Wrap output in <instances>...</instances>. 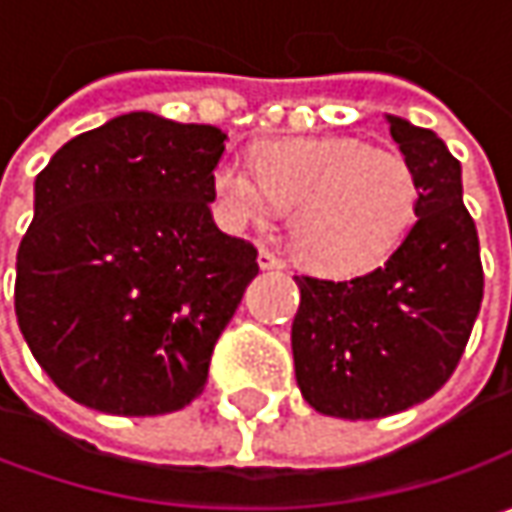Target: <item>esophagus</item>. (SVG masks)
Instances as JSON below:
<instances>
[{
  "label": "esophagus",
  "instance_id": "obj_1",
  "mask_svg": "<svg viewBox=\"0 0 512 512\" xmlns=\"http://www.w3.org/2000/svg\"><path fill=\"white\" fill-rule=\"evenodd\" d=\"M259 267H262V270H276V267H282V259H279L273 250L262 247V250H259Z\"/></svg>",
  "mask_w": 512,
  "mask_h": 512
}]
</instances>
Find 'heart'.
I'll use <instances>...</instances> for the list:
<instances>
[{
    "label": "heart",
    "instance_id": "heart-1",
    "mask_svg": "<svg viewBox=\"0 0 512 512\" xmlns=\"http://www.w3.org/2000/svg\"><path fill=\"white\" fill-rule=\"evenodd\" d=\"M213 205L233 230L273 225L290 213V239L307 267L359 276L384 265L419 219L422 185L410 159L362 139L270 142L256 170L222 159Z\"/></svg>",
    "mask_w": 512,
    "mask_h": 512
}]
</instances>
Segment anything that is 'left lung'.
I'll use <instances>...</instances> for the list:
<instances>
[{
  "label": "left lung",
  "mask_w": 512,
  "mask_h": 512,
  "mask_svg": "<svg viewBox=\"0 0 512 512\" xmlns=\"http://www.w3.org/2000/svg\"><path fill=\"white\" fill-rule=\"evenodd\" d=\"M422 185L419 219L382 267L336 282L296 276V382L336 419H384L430 399L459 367L484 296L462 165L442 139L390 116Z\"/></svg>",
  "instance_id": "8db88e82"
}]
</instances>
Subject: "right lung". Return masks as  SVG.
Returning <instances> with one entry per match:
<instances>
[{"instance_id":"right-lung-1","label":"right lung","mask_w":512,"mask_h":512,"mask_svg":"<svg viewBox=\"0 0 512 512\" xmlns=\"http://www.w3.org/2000/svg\"><path fill=\"white\" fill-rule=\"evenodd\" d=\"M213 125L125 113L53 153L16 253L13 307L33 359L73 402L116 416L190 404L259 250L222 233Z\"/></svg>"}]
</instances>
